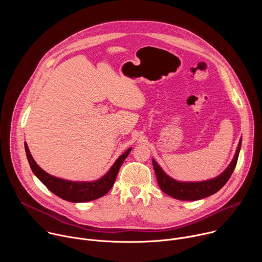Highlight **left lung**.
<instances>
[{
  "label": "left lung",
  "instance_id": "8db88e82",
  "mask_svg": "<svg viewBox=\"0 0 262 262\" xmlns=\"http://www.w3.org/2000/svg\"><path fill=\"white\" fill-rule=\"evenodd\" d=\"M242 147V138L238 142L235 155L229 164V166L224 170L219 176L203 180V181H179L168 174L161 168V166L152 159V165L155 168V172L157 175L158 183L160 185L161 190L166 193L167 195L183 201H196L200 199H204L210 195L215 194L220 191L225 183L229 180L231 174L233 173L237 160L238 155Z\"/></svg>",
  "mask_w": 262,
  "mask_h": 262
}]
</instances>
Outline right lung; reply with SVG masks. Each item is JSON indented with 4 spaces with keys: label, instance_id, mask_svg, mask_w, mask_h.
<instances>
[{
    "label": "right lung",
    "instance_id": "add662e5",
    "mask_svg": "<svg viewBox=\"0 0 262 262\" xmlns=\"http://www.w3.org/2000/svg\"><path fill=\"white\" fill-rule=\"evenodd\" d=\"M25 150L32 172L52 193L63 200L79 203L98 199L104 196L112 189V186H113L116 180L119 169L124 160L129 155L132 148H128L125 152H123V155H121L116 160L114 165L110 168V170L102 177L94 181H71L53 176L37 165L30 154L29 147L26 142Z\"/></svg>",
    "mask_w": 262,
    "mask_h": 262
}]
</instances>
